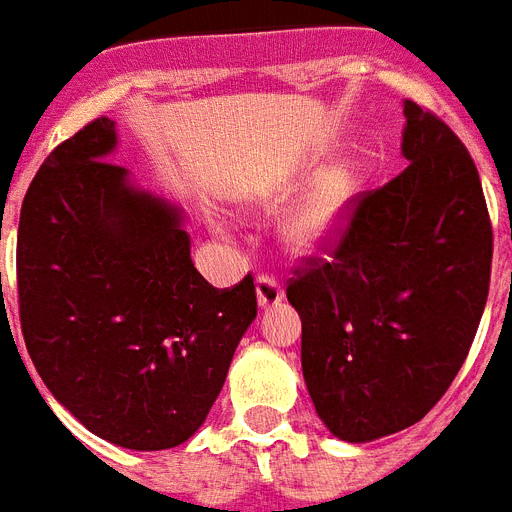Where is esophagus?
<instances>
[{
	"mask_svg": "<svg viewBox=\"0 0 512 512\" xmlns=\"http://www.w3.org/2000/svg\"><path fill=\"white\" fill-rule=\"evenodd\" d=\"M281 300H284V287H281L279 281L273 279V276H260L257 279V305L263 311H271Z\"/></svg>",
	"mask_w": 512,
	"mask_h": 512,
	"instance_id": "esophagus-1",
	"label": "esophagus"
}]
</instances>
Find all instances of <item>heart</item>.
<instances>
[{"label": "heart", "mask_w": 512, "mask_h": 512, "mask_svg": "<svg viewBox=\"0 0 512 512\" xmlns=\"http://www.w3.org/2000/svg\"><path fill=\"white\" fill-rule=\"evenodd\" d=\"M348 172L327 175L281 223V236L297 255H316L335 241L342 217L348 212Z\"/></svg>", "instance_id": "obj_1"}]
</instances>
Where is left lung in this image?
Wrapping results in <instances>:
<instances>
[{"mask_svg":"<svg viewBox=\"0 0 512 512\" xmlns=\"http://www.w3.org/2000/svg\"><path fill=\"white\" fill-rule=\"evenodd\" d=\"M404 172L356 201L327 263L289 284L303 377L329 433L366 444L420 422L484 313L492 223L478 170L438 116L404 100Z\"/></svg>","mask_w":512,"mask_h":512,"instance_id":"1","label":"left lung"}]
</instances>
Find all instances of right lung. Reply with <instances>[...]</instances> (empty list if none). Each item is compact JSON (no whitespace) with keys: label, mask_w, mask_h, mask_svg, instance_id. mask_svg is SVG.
Listing matches in <instances>:
<instances>
[{"label":"right lung","mask_w":512,"mask_h":512,"mask_svg":"<svg viewBox=\"0 0 512 512\" xmlns=\"http://www.w3.org/2000/svg\"><path fill=\"white\" fill-rule=\"evenodd\" d=\"M116 122L60 143L18 225L20 329L58 404L135 452L183 444L223 390L257 316L255 281L215 289L191 260L183 209L108 162Z\"/></svg>","instance_id":"add662e5"}]
</instances>
